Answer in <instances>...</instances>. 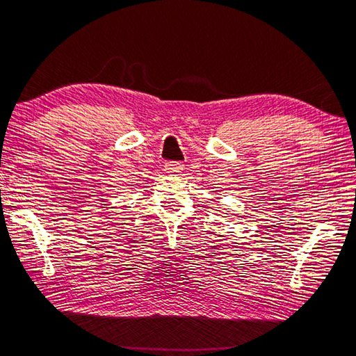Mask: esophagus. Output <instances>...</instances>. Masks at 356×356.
<instances>
[{
	"instance_id": "esophagus-1",
	"label": "esophagus",
	"mask_w": 356,
	"mask_h": 356,
	"mask_svg": "<svg viewBox=\"0 0 356 356\" xmlns=\"http://www.w3.org/2000/svg\"><path fill=\"white\" fill-rule=\"evenodd\" d=\"M165 172H168V173H177V172H181L183 168H184V165H183V162H173V161H170V162H165Z\"/></svg>"
}]
</instances>
